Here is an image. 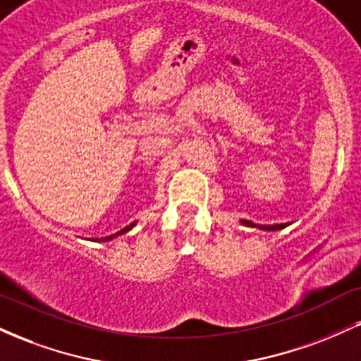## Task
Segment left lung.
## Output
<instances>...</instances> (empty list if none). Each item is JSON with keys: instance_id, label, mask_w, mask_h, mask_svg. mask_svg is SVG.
I'll return each mask as SVG.
<instances>
[{"instance_id": "1", "label": "left lung", "mask_w": 361, "mask_h": 361, "mask_svg": "<svg viewBox=\"0 0 361 361\" xmlns=\"http://www.w3.org/2000/svg\"><path fill=\"white\" fill-rule=\"evenodd\" d=\"M243 226L246 227H256V229H261V231H280V229H285V227H288L290 224H273V226H261V224H255L251 221H241Z\"/></svg>"}]
</instances>
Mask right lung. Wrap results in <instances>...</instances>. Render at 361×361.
Here are the masks:
<instances>
[{"mask_svg":"<svg viewBox=\"0 0 361 361\" xmlns=\"http://www.w3.org/2000/svg\"><path fill=\"white\" fill-rule=\"evenodd\" d=\"M135 224H137V222H132L130 226L123 227V229H122V231H118V233H115V234H111V235H106V238H102V239H98V238H97V239H93V241H94V243H106V241H111V239H115V238H118V235H122V234L128 233V231H130L132 227L135 226Z\"/></svg>","mask_w":361,"mask_h":361,"instance_id":"right-lung-1","label":"right lung"}]
</instances>
